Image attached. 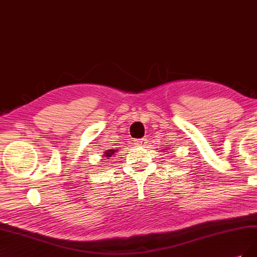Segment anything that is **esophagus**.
<instances>
[{
	"label": "esophagus",
	"instance_id": "obj_1",
	"mask_svg": "<svg viewBox=\"0 0 257 257\" xmlns=\"http://www.w3.org/2000/svg\"><path fill=\"white\" fill-rule=\"evenodd\" d=\"M146 143H147L146 139H139V140H136V141H135V144H136V145H139V146H145Z\"/></svg>",
	"mask_w": 257,
	"mask_h": 257
}]
</instances>
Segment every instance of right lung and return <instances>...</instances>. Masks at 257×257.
I'll use <instances>...</instances> for the list:
<instances>
[{
    "instance_id": "right-lung-1",
    "label": "right lung",
    "mask_w": 257,
    "mask_h": 257,
    "mask_svg": "<svg viewBox=\"0 0 257 257\" xmlns=\"http://www.w3.org/2000/svg\"><path fill=\"white\" fill-rule=\"evenodd\" d=\"M115 153V150H113V149H109L108 151H106V153H104V157L106 158H109L110 159V157H112V155Z\"/></svg>"
}]
</instances>
